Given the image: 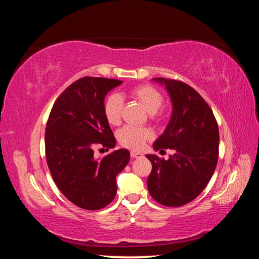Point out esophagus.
Masks as SVG:
<instances>
[{
	"instance_id": "esophagus-1",
	"label": "esophagus",
	"mask_w": 259,
	"mask_h": 259,
	"mask_svg": "<svg viewBox=\"0 0 259 259\" xmlns=\"http://www.w3.org/2000/svg\"><path fill=\"white\" fill-rule=\"evenodd\" d=\"M130 155H131V157H133V159H137V157L143 156L142 153H138V152H131Z\"/></svg>"
}]
</instances>
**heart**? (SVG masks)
Listing matches in <instances>:
<instances>
[{"mask_svg":"<svg viewBox=\"0 0 259 259\" xmlns=\"http://www.w3.org/2000/svg\"><path fill=\"white\" fill-rule=\"evenodd\" d=\"M130 98L142 105L150 114V119L153 121H160L162 119V112L160 107L164 102V98L159 90L150 84L136 85L128 91ZM122 107L123 102L119 95L111 94L104 100L103 113L106 121L111 125H117L121 122ZM152 131L148 128H136V126L125 125L117 133V142L121 146L129 150L138 151L143 148L148 139L152 138Z\"/></svg>","mask_w":259,"mask_h":259,"instance_id":"1","label":"heart"}]
</instances>
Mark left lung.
Wrapping results in <instances>:
<instances>
[{
    "label": "left lung",
    "instance_id": "obj_1",
    "mask_svg": "<svg viewBox=\"0 0 259 259\" xmlns=\"http://www.w3.org/2000/svg\"><path fill=\"white\" fill-rule=\"evenodd\" d=\"M172 102V115L153 146L175 153L168 160L147 154L152 171L147 188L165 207H181L194 200L207 186L218 161L219 130L213 113L198 91L186 83L159 77ZM164 152V151H163Z\"/></svg>",
    "mask_w": 259,
    "mask_h": 259
}]
</instances>
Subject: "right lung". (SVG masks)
<instances>
[{"mask_svg":"<svg viewBox=\"0 0 259 259\" xmlns=\"http://www.w3.org/2000/svg\"><path fill=\"white\" fill-rule=\"evenodd\" d=\"M121 83L115 78H78L57 98L47 122L46 157L51 176L60 192L82 209L99 210L112 202L116 175L130 160L128 150L102 159L94 156L95 148L115 146L103 104L108 91Z\"/></svg>","mask_w":259,"mask_h":259,"instance_id":"1","label":"right lung"}]
</instances>
